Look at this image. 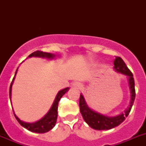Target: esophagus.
<instances>
[{"instance_id":"obj_1","label":"esophagus","mask_w":146,"mask_h":146,"mask_svg":"<svg viewBox=\"0 0 146 146\" xmlns=\"http://www.w3.org/2000/svg\"><path fill=\"white\" fill-rule=\"evenodd\" d=\"M72 86L73 87V88H76V89H82V84L80 83V82H73V85H72Z\"/></svg>"}]
</instances>
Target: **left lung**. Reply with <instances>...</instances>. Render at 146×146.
<instances>
[{"label":"left lung","instance_id":"obj_1","mask_svg":"<svg viewBox=\"0 0 146 146\" xmlns=\"http://www.w3.org/2000/svg\"><path fill=\"white\" fill-rule=\"evenodd\" d=\"M113 69L116 72L122 73L127 78L128 86L130 91V102L129 106L124 111V113H122L117 116L109 117L98 113L97 111L91 109L87 104L84 96L80 94V113L87 124L89 127L96 130H108L112 128L117 127L123 121H124L127 116L129 115L132 106L133 104L136 92H135V82L133 73L130 72L127 66L124 61L120 57H116L113 60Z\"/></svg>","mask_w":146,"mask_h":146}]
</instances>
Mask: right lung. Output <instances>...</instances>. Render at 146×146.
<instances>
[{"mask_svg":"<svg viewBox=\"0 0 146 146\" xmlns=\"http://www.w3.org/2000/svg\"><path fill=\"white\" fill-rule=\"evenodd\" d=\"M41 57V58H46V59L51 60L54 59L56 55L54 54H50V53L43 52V51H39V50H36L35 52L32 53L30 55H29V57ZM19 68V67H18ZM18 68L17 69V71L15 73V76L13 81L11 82L10 86V102H11V92H12V86L14 82L15 77L17 76V71H18ZM70 88H65V89H62L60 91L58 92V93L57 94V96L55 97V99L53 102L51 108L48 111V112L45 114V115L40 119L39 120H38L36 122L34 123H27L24 122L23 120H21L16 114L14 113V116L17 121L19 123V124L21 125L22 127H23L24 128H26L29 131L33 132V133H47L51 129H53V127H54L57 122V107H58V102L62 98V96H64V94L66 93V92H68ZM14 113V112H13Z\"/></svg>","mask_w":146,"mask_h":146,"instance_id":"obj_1","label":"right lung"}]
</instances>
